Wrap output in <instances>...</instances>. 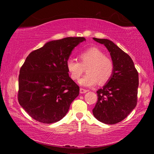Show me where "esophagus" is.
Returning a JSON list of instances; mask_svg holds the SVG:
<instances>
[{"label": "esophagus", "mask_w": 154, "mask_h": 154, "mask_svg": "<svg viewBox=\"0 0 154 154\" xmlns=\"http://www.w3.org/2000/svg\"><path fill=\"white\" fill-rule=\"evenodd\" d=\"M79 91H80V93L81 94H85V93H86V92H88V90H85V89H83V88H80Z\"/></svg>", "instance_id": "1"}]
</instances>
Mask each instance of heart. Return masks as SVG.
Segmentation results:
<instances>
[{"label": "heart", "instance_id": "b5f03b06", "mask_svg": "<svg viewBox=\"0 0 154 154\" xmlns=\"http://www.w3.org/2000/svg\"><path fill=\"white\" fill-rule=\"evenodd\" d=\"M79 60L69 59L66 67L71 79L77 80L86 69L85 75L79 81V85L84 87H92L98 82L99 84L109 82L113 73L114 65L110 58L97 48H91L80 53Z\"/></svg>", "mask_w": 154, "mask_h": 154}]
</instances>
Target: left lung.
I'll list each match as a JSON object with an SVG mask.
<instances>
[{
    "mask_svg": "<svg viewBox=\"0 0 154 154\" xmlns=\"http://www.w3.org/2000/svg\"><path fill=\"white\" fill-rule=\"evenodd\" d=\"M93 39L106 47L114 65L111 79L96 92L98 101L93 115L104 124H115L126 118L137 105L139 74L131 58L113 42Z\"/></svg>",
    "mask_w": 154,
    "mask_h": 154,
    "instance_id": "8db88e82",
    "label": "left lung"
}]
</instances>
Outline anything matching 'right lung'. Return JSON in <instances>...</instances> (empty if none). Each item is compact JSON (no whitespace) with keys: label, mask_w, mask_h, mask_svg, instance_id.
Returning a JSON list of instances; mask_svg holds the SVG:
<instances>
[{"label":"right lung","mask_w":154,"mask_h":154,"mask_svg":"<svg viewBox=\"0 0 154 154\" xmlns=\"http://www.w3.org/2000/svg\"><path fill=\"white\" fill-rule=\"evenodd\" d=\"M84 37L47 42L27 56L19 75L18 101L35 120L55 123L66 116L79 87L69 77L66 63Z\"/></svg>","instance_id":"obj_1"}]
</instances>
